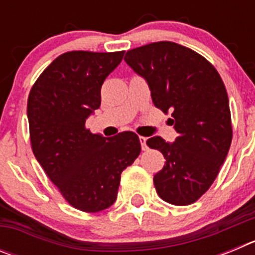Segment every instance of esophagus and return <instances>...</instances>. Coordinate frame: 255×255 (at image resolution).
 I'll return each mask as SVG.
<instances>
[{"mask_svg":"<svg viewBox=\"0 0 255 255\" xmlns=\"http://www.w3.org/2000/svg\"><path fill=\"white\" fill-rule=\"evenodd\" d=\"M139 141H140V144H141V149L147 150L148 149V147H147V138H144V136H139Z\"/></svg>","mask_w":255,"mask_h":255,"instance_id":"34e87169","label":"esophagus"}]
</instances>
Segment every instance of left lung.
<instances>
[{
	"label": "left lung",
	"instance_id": "8db88e82",
	"mask_svg": "<svg viewBox=\"0 0 255 255\" xmlns=\"http://www.w3.org/2000/svg\"><path fill=\"white\" fill-rule=\"evenodd\" d=\"M124 60L147 82L155 107L171 112L179 134L173 143L161 136L147 140L166 159L153 177L157 194L175 206L194 203L213 184L231 145L224 82L203 56L173 42L130 49Z\"/></svg>",
	"mask_w": 255,
	"mask_h": 255
}]
</instances>
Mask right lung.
Listing matches in <instances>:
<instances>
[{"label": "right lung", "instance_id": "1", "mask_svg": "<svg viewBox=\"0 0 255 255\" xmlns=\"http://www.w3.org/2000/svg\"><path fill=\"white\" fill-rule=\"evenodd\" d=\"M124 57L121 52L73 51L40 74L28 98L35 158L74 208L89 213L111 207L121 172L140 153L132 131L112 138L92 134L85 121L101 106V87Z\"/></svg>", "mask_w": 255, "mask_h": 255}]
</instances>
